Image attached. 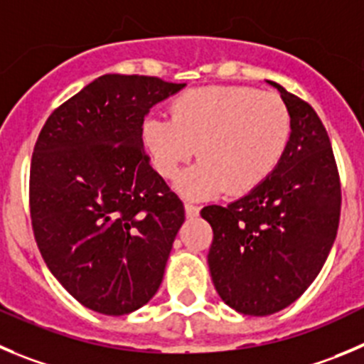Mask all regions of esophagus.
I'll return each instance as SVG.
<instances>
[{
	"label": "esophagus",
	"mask_w": 364,
	"mask_h": 364,
	"mask_svg": "<svg viewBox=\"0 0 364 364\" xmlns=\"http://www.w3.org/2000/svg\"><path fill=\"white\" fill-rule=\"evenodd\" d=\"M185 213L188 217H196L199 213V206L192 205V203H185Z\"/></svg>",
	"instance_id": "34e87169"
}]
</instances>
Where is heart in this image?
<instances>
[{
  "label": "heart",
  "mask_w": 364,
  "mask_h": 364,
  "mask_svg": "<svg viewBox=\"0 0 364 364\" xmlns=\"http://www.w3.org/2000/svg\"><path fill=\"white\" fill-rule=\"evenodd\" d=\"M293 122L284 98L250 86L188 90L171 104V120L151 117L141 141L159 176H178L196 152L201 161L176 181L186 199H210L226 190L244 196L262 185L289 147Z\"/></svg>",
  "instance_id": "1"
}]
</instances>
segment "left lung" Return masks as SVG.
Wrapping results in <instances>:
<instances>
[{
  "mask_svg": "<svg viewBox=\"0 0 364 364\" xmlns=\"http://www.w3.org/2000/svg\"><path fill=\"white\" fill-rule=\"evenodd\" d=\"M269 84L293 122L280 165L239 201L201 210L213 230V285L247 316L274 314L307 291L327 260L341 215V181L320 117L300 97Z\"/></svg>",
  "mask_w": 364,
  "mask_h": 364,
  "instance_id": "1",
  "label": "left lung"
}]
</instances>
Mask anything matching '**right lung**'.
<instances>
[{
    "label": "right lung",
    "instance_id": "right-lung-1",
    "mask_svg": "<svg viewBox=\"0 0 364 364\" xmlns=\"http://www.w3.org/2000/svg\"><path fill=\"white\" fill-rule=\"evenodd\" d=\"M183 86L102 75L39 132L28 190L33 237L53 277L95 312L129 314L163 280L185 208L151 166L141 125Z\"/></svg>",
    "mask_w": 364,
    "mask_h": 364
}]
</instances>
